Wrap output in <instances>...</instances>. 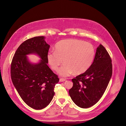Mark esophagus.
<instances>
[{
    "label": "esophagus",
    "mask_w": 126,
    "mask_h": 126,
    "mask_svg": "<svg viewBox=\"0 0 126 126\" xmlns=\"http://www.w3.org/2000/svg\"><path fill=\"white\" fill-rule=\"evenodd\" d=\"M66 80V79H63V78H60V82H65Z\"/></svg>",
    "instance_id": "obj_1"
}]
</instances>
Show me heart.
<instances>
[{
	"mask_svg": "<svg viewBox=\"0 0 126 126\" xmlns=\"http://www.w3.org/2000/svg\"><path fill=\"white\" fill-rule=\"evenodd\" d=\"M55 51H49L46 58L51 68L61 76L66 77L74 72L81 75L86 72L94 61L95 50L93 45L78 39L63 40L58 42Z\"/></svg>",
	"mask_w": 126,
	"mask_h": 126,
	"instance_id": "b5f03b06",
	"label": "heart"
}]
</instances>
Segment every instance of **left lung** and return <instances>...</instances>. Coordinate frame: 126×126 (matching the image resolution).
<instances>
[{
    "label": "left lung",
    "mask_w": 126,
    "mask_h": 126,
    "mask_svg": "<svg viewBox=\"0 0 126 126\" xmlns=\"http://www.w3.org/2000/svg\"><path fill=\"white\" fill-rule=\"evenodd\" d=\"M111 62L107 51L100 44L90 68L72 79L73 86L69 89V94L78 106L88 108L100 100L112 76Z\"/></svg>",
    "instance_id": "obj_1"
}]
</instances>
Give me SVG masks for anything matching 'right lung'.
<instances>
[{
  "instance_id": "obj_1",
  "label": "right lung",
  "mask_w": 126,
  "mask_h": 126,
  "mask_svg": "<svg viewBox=\"0 0 126 126\" xmlns=\"http://www.w3.org/2000/svg\"><path fill=\"white\" fill-rule=\"evenodd\" d=\"M45 37L26 40L19 46L13 58L11 75L13 85L22 100L30 107L40 110L50 103L59 79L47 65L46 58L50 47ZM34 54L41 59L37 63L30 62L27 56Z\"/></svg>"
}]
</instances>
